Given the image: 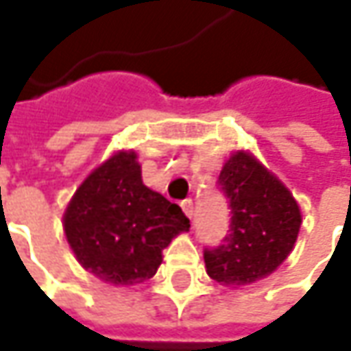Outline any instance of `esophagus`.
<instances>
[{
	"label": "esophagus",
	"instance_id": "34e87169",
	"mask_svg": "<svg viewBox=\"0 0 351 351\" xmlns=\"http://www.w3.org/2000/svg\"><path fill=\"white\" fill-rule=\"evenodd\" d=\"M182 209H183V213H185V215L191 219V217H193V201H191V199H183Z\"/></svg>",
	"mask_w": 351,
	"mask_h": 351
}]
</instances>
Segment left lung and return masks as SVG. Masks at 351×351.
Masks as SVG:
<instances>
[{
	"label": "left lung",
	"instance_id": "left-lung-1",
	"mask_svg": "<svg viewBox=\"0 0 351 351\" xmlns=\"http://www.w3.org/2000/svg\"><path fill=\"white\" fill-rule=\"evenodd\" d=\"M219 185L230 207V234L217 248H205L210 279L248 285L274 274L297 242L301 209L291 191L248 152L232 154Z\"/></svg>",
	"mask_w": 351,
	"mask_h": 351
}]
</instances>
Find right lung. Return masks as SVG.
Wrapping results in <instances>:
<instances>
[{
  "label": "right lung",
  "mask_w": 351,
  "mask_h": 351,
  "mask_svg": "<svg viewBox=\"0 0 351 351\" xmlns=\"http://www.w3.org/2000/svg\"><path fill=\"white\" fill-rule=\"evenodd\" d=\"M185 230L189 219L180 205L142 183L132 150H121L93 169L64 213V232L77 262L113 285L150 279L162 250Z\"/></svg>",
  "instance_id": "1"
}]
</instances>
